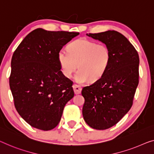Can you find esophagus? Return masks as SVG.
Listing matches in <instances>:
<instances>
[{
  "mask_svg": "<svg viewBox=\"0 0 154 154\" xmlns=\"http://www.w3.org/2000/svg\"><path fill=\"white\" fill-rule=\"evenodd\" d=\"M72 88H73V90H74L75 95H78V94L81 93L82 88L79 86H78V85H76V84H74L72 86Z\"/></svg>",
  "mask_w": 154,
  "mask_h": 154,
  "instance_id": "obj_1",
  "label": "esophagus"
}]
</instances>
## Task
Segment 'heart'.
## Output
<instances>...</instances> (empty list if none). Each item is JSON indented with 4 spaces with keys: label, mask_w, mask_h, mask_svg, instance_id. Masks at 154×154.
I'll return each instance as SVG.
<instances>
[{
    "label": "heart",
    "mask_w": 154,
    "mask_h": 154,
    "mask_svg": "<svg viewBox=\"0 0 154 154\" xmlns=\"http://www.w3.org/2000/svg\"><path fill=\"white\" fill-rule=\"evenodd\" d=\"M68 50H61L58 53L61 70L64 76L70 77L78 67L75 81L79 84L100 79L111 61V51L106 45L84 38L72 41Z\"/></svg>",
    "instance_id": "1"
}]
</instances>
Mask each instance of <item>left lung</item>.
Listing matches in <instances>:
<instances>
[{
    "label": "left lung",
    "instance_id": "1",
    "mask_svg": "<svg viewBox=\"0 0 154 154\" xmlns=\"http://www.w3.org/2000/svg\"><path fill=\"white\" fill-rule=\"evenodd\" d=\"M86 35L106 45L111 54L104 75L82 91L85 122L93 128L105 130L116 125L132 106L139 82V56L127 38L117 31Z\"/></svg>",
    "mask_w": 154,
    "mask_h": 154
}]
</instances>
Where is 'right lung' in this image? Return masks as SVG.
Masks as SVG:
<instances>
[{"instance_id":"right-lung-1","label":"right lung","mask_w":154,"mask_h":154,"mask_svg":"<svg viewBox=\"0 0 154 154\" xmlns=\"http://www.w3.org/2000/svg\"><path fill=\"white\" fill-rule=\"evenodd\" d=\"M79 34L38 28L14 52L10 89L17 112L32 127L43 131L56 127L66 103L74 97L72 82L61 71L58 53Z\"/></svg>"}]
</instances>
